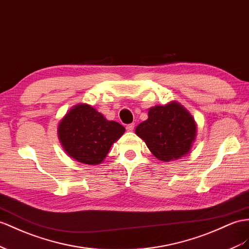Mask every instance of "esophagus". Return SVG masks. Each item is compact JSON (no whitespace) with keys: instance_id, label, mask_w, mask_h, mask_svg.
<instances>
[{"instance_id":"obj_1","label":"esophagus","mask_w":249,"mask_h":249,"mask_svg":"<svg viewBox=\"0 0 249 249\" xmlns=\"http://www.w3.org/2000/svg\"><path fill=\"white\" fill-rule=\"evenodd\" d=\"M133 128H135V124H128L126 126V130L127 131H132Z\"/></svg>"}]
</instances>
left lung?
Wrapping results in <instances>:
<instances>
[{"instance_id":"left-lung-1","label":"left lung","mask_w":249,"mask_h":249,"mask_svg":"<svg viewBox=\"0 0 249 249\" xmlns=\"http://www.w3.org/2000/svg\"><path fill=\"white\" fill-rule=\"evenodd\" d=\"M196 131L194 118L175 102L150 108L148 119L136 128V133L144 140L152 155L162 161H170L187 154Z\"/></svg>"}]
</instances>
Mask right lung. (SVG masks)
Masks as SVG:
<instances>
[{"label":"right lung","instance_id":"obj_1","mask_svg":"<svg viewBox=\"0 0 249 249\" xmlns=\"http://www.w3.org/2000/svg\"><path fill=\"white\" fill-rule=\"evenodd\" d=\"M59 138L67 154L78 162L95 165L106 158L124 126L107 121L91 106L73 107L59 124Z\"/></svg>","mask_w":249,"mask_h":249}]
</instances>
